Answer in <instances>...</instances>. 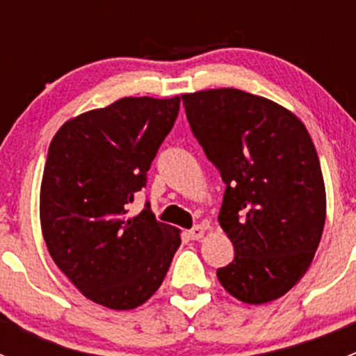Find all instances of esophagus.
I'll return each mask as SVG.
<instances>
[{
    "label": "esophagus",
    "instance_id": "34e87169",
    "mask_svg": "<svg viewBox=\"0 0 356 356\" xmlns=\"http://www.w3.org/2000/svg\"><path fill=\"white\" fill-rule=\"evenodd\" d=\"M204 232H207V227H204V225H195V227L188 232V236L193 241H198V239L203 238Z\"/></svg>",
    "mask_w": 356,
    "mask_h": 356
}]
</instances>
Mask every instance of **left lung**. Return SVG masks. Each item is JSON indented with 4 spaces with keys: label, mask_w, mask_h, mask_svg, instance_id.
Listing matches in <instances>:
<instances>
[{
    "label": "left lung",
    "mask_w": 356,
    "mask_h": 356,
    "mask_svg": "<svg viewBox=\"0 0 356 356\" xmlns=\"http://www.w3.org/2000/svg\"><path fill=\"white\" fill-rule=\"evenodd\" d=\"M193 134L225 182L218 224L236 257L217 270L248 305L284 296L310 267L325 224L317 149L293 111L234 88L181 96Z\"/></svg>",
    "instance_id": "left-lung-1"
}]
</instances>
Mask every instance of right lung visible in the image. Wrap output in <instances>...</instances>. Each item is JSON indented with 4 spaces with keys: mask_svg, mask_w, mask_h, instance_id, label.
<instances>
[{
    "mask_svg": "<svg viewBox=\"0 0 356 356\" xmlns=\"http://www.w3.org/2000/svg\"><path fill=\"white\" fill-rule=\"evenodd\" d=\"M179 103L120 98L68 118L49 143L39 193L46 246L68 281L110 310L146 303L181 246V231L149 207L129 215Z\"/></svg>",
    "mask_w": 356,
    "mask_h": 356,
    "instance_id": "add662e5",
    "label": "right lung"
}]
</instances>
